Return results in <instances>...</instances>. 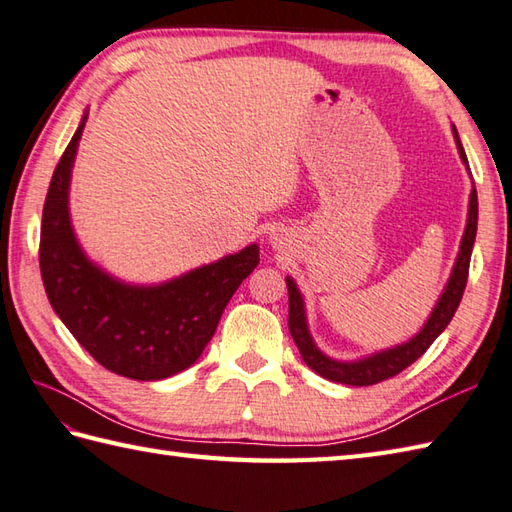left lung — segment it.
<instances>
[{"label":"left lung","instance_id":"8db88e82","mask_svg":"<svg viewBox=\"0 0 512 512\" xmlns=\"http://www.w3.org/2000/svg\"><path fill=\"white\" fill-rule=\"evenodd\" d=\"M453 136H455V145H458L462 162L469 167V160H466L464 147L460 143L458 129L455 127H453ZM475 233H477V191L473 184V191L469 198V220H466L458 259H455L449 284H447V288H444L442 297L438 299L436 308H433L431 317L427 319V323H424V328L416 336H413L411 341L391 347V350L361 358V361H354V363L334 361V358L325 356L319 347L314 345L310 330H308V323H306V308H303L301 292H299L295 281L286 277L288 328H290L292 339H295L306 365L310 369H314L319 376L332 380V383L367 387V385H376V383H380V380H387L391 376L400 374L402 369L409 367L413 361H418V358L429 350V345L436 341L438 336L444 332V328L451 323L455 310H458V306H460L464 288H466V279H469V264H471V253H473V244H475Z\"/></svg>","mask_w":512,"mask_h":512}]
</instances>
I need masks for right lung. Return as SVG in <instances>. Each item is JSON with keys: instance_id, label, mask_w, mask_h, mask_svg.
Segmentation results:
<instances>
[{"instance_id": "1", "label": "right lung", "mask_w": 512, "mask_h": 512, "mask_svg": "<svg viewBox=\"0 0 512 512\" xmlns=\"http://www.w3.org/2000/svg\"><path fill=\"white\" fill-rule=\"evenodd\" d=\"M85 118L52 173L39 266L52 310L96 363L132 380L169 378L198 361L226 303L259 264L250 244L160 286H129L94 266L76 242L68 189Z\"/></svg>"}]
</instances>
